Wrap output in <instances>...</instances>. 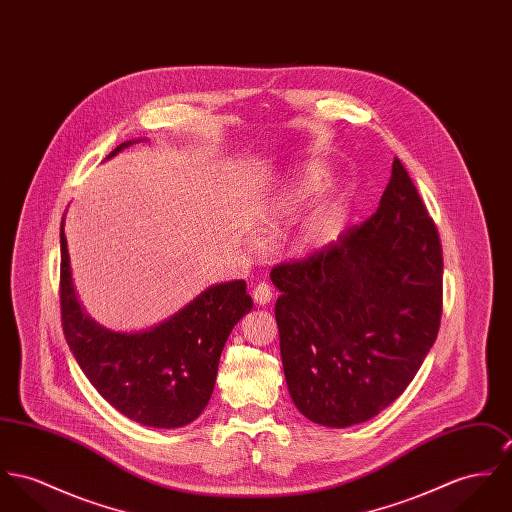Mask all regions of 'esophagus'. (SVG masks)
<instances>
[{
	"label": "esophagus",
	"instance_id": "1",
	"mask_svg": "<svg viewBox=\"0 0 512 512\" xmlns=\"http://www.w3.org/2000/svg\"><path fill=\"white\" fill-rule=\"evenodd\" d=\"M275 292L271 288V284L267 282H259L255 288H253V300L259 304V306H267L271 300H273Z\"/></svg>",
	"mask_w": 512,
	"mask_h": 512
}]
</instances>
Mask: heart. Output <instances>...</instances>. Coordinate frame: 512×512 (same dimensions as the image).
Returning a JSON list of instances; mask_svg holds the SVG:
<instances>
[{"label":"heart","instance_id":"1","mask_svg":"<svg viewBox=\"0 0 512 512\" xmlns=\"http://www.w3.org/2000/svg\"><path fill=\"white\" fill-rule=\"evenodd\" d=\"M325 173L321 169L308 167L302 169L263 198L253 208V220L261 230H276L296 220L308 198L323 185ZM345 216V198L331 197L319 204L302 218L298 224L292 243L298 253H314L323 249L333 237L337 236L339 226Z\"/></svg>","mask_w":512,"mask_h":512}]
</instances>
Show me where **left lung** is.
Segmentation results:
<instances>
[{
  "mask_svg": "<svg viewBox=\"0 0 512 512\" xmlns=\"http://www.w3.org/2000/svg\"><path fill=\"white\" fill-rule=\"evenodd\" d=\"M271 280L284 378L300 413L345 429L394 403L442 315L440 237L401 161L364 224L276 265Z\"/></svg>",
  "mask_w": 512,
  "mask_h": 512,
  "instance_id": "8db88e82",
  "label": "left lung"
}]
</instances>
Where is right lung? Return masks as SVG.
<instances>
[{
  "mask_svg": "<svg viewBox=\"0 0 512 512\" xmlns=\"http://www.w3.org/2000/svg\"><path fill=\"white\" fill-rule=\"evenodd\" d=\"M130 144H120L109 158ZM60 249L62 329L93 388L122 415L146 427L177 429L193 423L210 401L220 354L234 325L253 308L245 280L206 288L148 331L118 333L93 321L78 302L64 218Z\"/></svg>",
  "mask_w": 512,
  "mask_h": 512,
  "instance_id": "1",
  "label": "right lung"
}]
</instances>
